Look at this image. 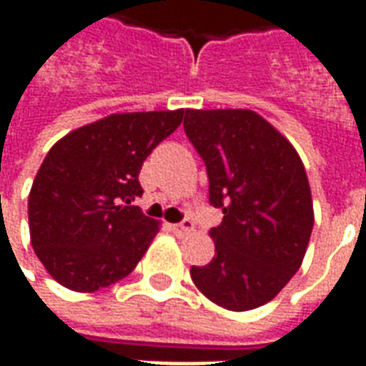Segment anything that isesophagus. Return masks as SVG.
I'll return each instance as SVG.
<instances>
[{
    "mask_svg": "<svg viewBox=\"0 0 366 366\" xmlns=\"http://www.w3.org/2000/svg\"><path fill=\"white\" fill-rule=\"evenodd\" d=\"M172 227V231H174L176 235H186V233H190V231H194V223H192V219H182L180 223H174V225H170Z\"/></svg>",
    "mask_w": 366,
    "mask_h": 366,
    "instance_id": "1",
    "label": "esophagus"
}]
</instances>
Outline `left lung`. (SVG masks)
<instances>
[{"mask_svg": "<svg viewBox=\"0 0 366 366\" xmlns=\"http://www.w3.org/2000/svg\"><path fill=\"white\" fill-rule=\"evenodd\" d=\"M184 131L204 160L209 204L223 212L209 231L215 254L192 267L198 290L245 312L267 304L304 261L314 206L298 152L251 109H186Z\"/></svg>", "mask_w": 366, "mask_h": 366, "instance_id": "8db88e82", "label": "left lung"}]
</instances>
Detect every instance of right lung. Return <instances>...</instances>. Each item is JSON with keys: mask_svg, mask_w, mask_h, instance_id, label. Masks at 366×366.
Wrapping results in <instances>:
<instances>
[{"mask_svg": "<svg viewBox=\"0 0 366 366\" xmlns=\"http://www.w3.org/2000/svg\"><path fill=\"white\" fill-rule=\"evenodd\" d=\"M184 109L113 113L76 129L44 157L29 194L39 261L74 292H96L131 274L159 223L131 202L143 196L144 159L174 133Z\"/></svg>", "mask_w": 366, "mask_h": 366, "instance_id": "obj_1", "label": "right lung"}]
</instances>
